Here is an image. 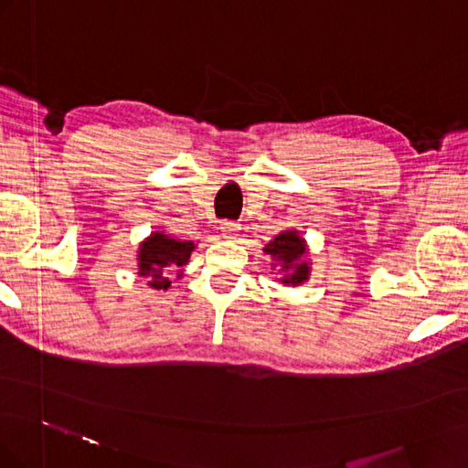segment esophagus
<instances>
[{
	"label": "esophagus",
	"mask_w": 468,
	"mask_h": 468,
	"mask_svg": "<svg viewBox=\"0 0 468 468\" xmlns=\"http://www.w3.org/2000/svg\"><path fill=\"white\" fill-rule=\"evenodd\" d=\"M219 229H221V235H223L225 239H235L237 233H239V229H241V227H239V223H235V221H223Z\"/></svg>",
	"instance_id": "obj_1"
}]
</instances>
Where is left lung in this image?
Listing matches in <instances>:
<instances>
[{"label": "left lung", "mask_w": 468, "mask_h": 468, "mask_svg": "<svg viewBox=\"0 0 468 468\" xmlns=\"http://www.w3.org/2000/svg\"><path fill=\"white\" fill-rule=\"evenodd\" d=\"M262 250L272 257V269L279 267V272L282 274L279 282H282L284 286H301L308 282L310 271H313L310 265L313 262L306 259V241L296 229L281 231L277 237L271 239Z\"/></svg>", "instance_id": "obj_1"}]
</instances>
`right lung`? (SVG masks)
Returning <instances> with one entry per match:
<instances>
[{
  "mask_svg": "<svg viewBox=\"0 0 468 468\" xmlns=\"http://www.w3.org/2000/svg\"><path fill=\"white\" fill-rule=\"evenodd\" d=\"M196 243L172 237L164 229L152 231L138 245V277L148 279V286L155 291H167L172 284V274L182 279L184 267L194 253Z\"/></svg>",
  "mask_w": 468,
  "mask_h": 468,
  "instance_id": "1",
  "label": "right lung"
}]
</instances>
